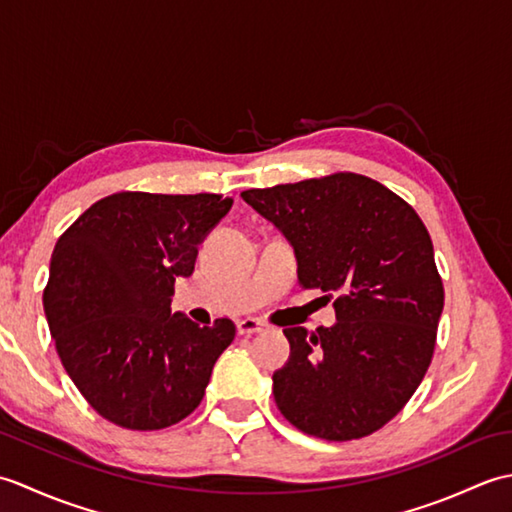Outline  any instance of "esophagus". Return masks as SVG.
Instances as JSON below:
<instances>
[{
    "label": "esophagus",
    "mask_w": 512,
    "mask_h": 512,
    "mask_svg": "<svg viewBox=\"0 0 512 512\" xmlns=\"http://www.w3.org/2000/svg\"><path fill=\"white\" fill-rule=\"evenodd\" d=\"M264 330V323L257 321V319H242L237 321V332L244 334V336H250V334H257Z\"/></svg>",
    "instance_id": "34e87169"
}]
</instances>
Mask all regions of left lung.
Returning <instances> with one entry per match:
<instances>
[{"mask_svg":"<svg viewBox=\"0 0 512 512\" xmlns=\"http://www.w3.org/2000/svg\"><path fill=\"white\" fill-rule=\"evenodd\" d=\"M295 248L303 288L336 295L332 328H286L273 374L284 418L330 442L365 438L396 416L427 374L444 288L418 213L383 184L332 173L242 191Z\"/></svg>","mask_w":512,"mask_h":512,"instance_id":"obj_1","label":"left lung"}]
</instances>
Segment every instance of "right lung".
<instances>
[{"label": "right lung", "instance_id": "add662e5", "mask_svg": "<svg viewBox=\"0 0 512 512\" xmlns=\"http://www.w3.org/2000/svg\"><path fill=\"white\" fill-rule=\"evenodd\" d=\"M231 206L215 193L121 191L59 237L43 310L65 372L105 420L156 431L202 402L235 325L200 328L171 312V295Z\"/></svg>", "mask_w": 512, "mask_h": 512}]
</instances>
